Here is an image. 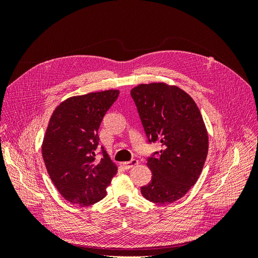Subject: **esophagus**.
Returning a JSON list of instances; mask_svg holds the SVG:
<instances>
[{"label": "esophagus", "mask_w": 258, "mask_h": 258, "mask_svg": "<svg viewBox=\"0 0 258 258\" xmlns=\"http://www.w3.org/2000/svg\"><path fill=\"white\" fill-rule=\"evenodd\" d=\"M138 163H139V161H138V160H136V159H132V160H130V161L123 162V163H122V166H123V168L126 169V170H129V169H131V168H134L135 166H137Z\"/></svg>", "instance_id": "esophagus-1"}]
</instances>
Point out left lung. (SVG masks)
<instances>
[{
	"mask_svg": "<svg viewBox=\"0 0 258 258\" xmlns=\"http://www.w3.org/2000/svg\"><path fill=\"white\" fill-rule=\"evenodd\" d=\"M130 93L148 143L161 144L160 152L147 157L152 181L141 192L155 204H172L191 188L204 168L209 150L204 119L190 96L175 86L142 84Z\"/></svg>",
	"mask_w": 258,
	"mask_h": 258,
	"instance_id": "obj_1",
	"label": "left lung"
}]
</instances>
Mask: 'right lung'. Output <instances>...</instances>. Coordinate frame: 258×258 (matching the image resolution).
<instances>
[{
    "label": "right lung",
    "instance_id": "right-lung-1",
    "mask_svg": "<svg viewBox=\"0 0 258 258\" xmlns=\"http://www.w3.org/2000/svg\"><path fill=\"white\" fill-rule=\"evenodd\" d=\"M118 90L72 97L52 113L43 141L46 169L58 191L69 202L88 207L102 200L117 167L103 146L98 131Z\"/></svg>",
    "mask_w": 258,
    "mask_h": 258
}]
</instances>
